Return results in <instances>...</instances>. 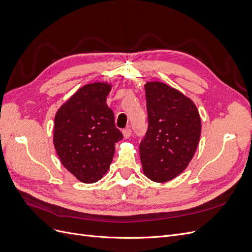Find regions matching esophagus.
<instances>
[{"mask_svg":"<svg viewBox=\"0 0 252 252\" xmlns=\"http://www.w3.org/2000/svg\"><path fill=\"white\" fill-rule=\"evenodd\" d=\"M130 135H131V129H129V128L124 129V130H123L124 139H129V138H130Z\"/></svg>","mask_w":252,"mask_h":252,"instance_id":"34e87169","label":"esophagus"}]
</instances>
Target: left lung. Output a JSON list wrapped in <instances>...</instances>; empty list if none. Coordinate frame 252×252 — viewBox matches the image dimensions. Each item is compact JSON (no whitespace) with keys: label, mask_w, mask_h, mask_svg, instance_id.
I'll return each mask as SVG.
<instances>
[{"label":"left lung","mask_w":252,"mask_h":252,"mask_svg":"<svg viewBox=\"0 0 252 252\" xmlns=\"http://www.w3.org/2000/svg\"><path fill=\"white\" fill-rule=\"evenodd\" d=\"M148 129L140 143L143 172L157 183L168 182L184 171L201 136V118L195 104L165 83L144 85Z\"/></svg>","instance_id":"left-lung-1"}]
</instances>
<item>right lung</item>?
<instances>
[{
    "mask_svg": "<svg viewBox=\"0 0 252 252\" xmlns=\"http://www.w3.org/2000/svg\"><path fill=\"white\" fill-rule=\"evenodd\" d=\"M111 83L86 84L61 106L53 126V145L62 165L79 181L90 184L108 171L116 143L123 134L106 104Z\"/></svg>",
    "mask_w": 252,
    "mask_h": 252,
    "instance_id": "add662e5",
    "label": "right lung"
}]
</instances>
